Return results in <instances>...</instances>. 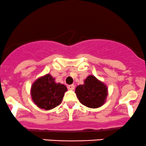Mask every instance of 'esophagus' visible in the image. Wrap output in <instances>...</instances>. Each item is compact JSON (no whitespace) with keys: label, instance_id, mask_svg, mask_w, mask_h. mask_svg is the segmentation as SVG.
Segmentation results:
<instances>
[{"label":"esophagus","instance_id":"34e87169","mask_svg":"<svg viewBox=\"0 0 146 146\" xmlns=\"http://www.w3.org/2000/svg\"><path fill=\"white\" fill-rule=\"evenodd\" d=\"M67 87H68V89H70V90H74V89L75 86H74V84H71V85H69Z\"/></svg>","mask_w":146,"mask_h":146}]
</instances>
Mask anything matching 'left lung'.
<instances>
[{"instance_id":"left-lung-1","label":"left lung","mask_w":146,"mask_h":146,"mask_svg":"<svg viewBox=\"0 0 146 146\" xmlns=\"http://www.w3.org/2000/svg\"><path fill=\"white\" fill-rule=\"evenodd\" d=\"M75 93L82 104L91 109L101 107L105 104L108 96V88L94 75H89L75 89Z\"/></svg>"}]
</instances>
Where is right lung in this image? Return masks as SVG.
I'll list each match as a JSON object with an SVG mask.
<instances>
[{"instance_id": "obj_1", "label": "right lung", "mask_w": 146, "mask_h": 146, "mask_svg": "<svg viewBox=\"0 0 146 146\" xmlns=\"http://www.w3.org/2000/svg\"><path fill=\"white\" fill-rule=\"evenodd\" d=\"M67 86L56 83L50 74L37 78L31 86L30 95L35 104L46 111L51 110L62 103Z\"/></svg>"}]
</instances>
